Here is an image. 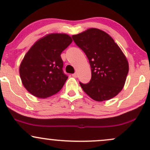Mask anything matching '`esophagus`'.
Here are the masks:
<instances>
[{
  "label": "esophagus",
  "instance_id": "1",
  "mask_svg": "<svg viewBox=\"0 0 150 150\" xmlns=\"http://www.w3.org/2000/svg\"><path fill=\"white\" fill-rule=\"evenodd\" d=\"M72 75H73V77H77V76H78V74H77V73H75Z\"/></svg>",
  "mask_w": 150,
  "mask_h": 150
}]
</instances>
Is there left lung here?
<instances>
[{"instance_id":"left-lung-1","label":"left lung","mask_w":150,"mask_h":150,"mask_svg":"<svg viewBox=\"0 0 150 150\" xmlns=\"http://www.w3.org/2000/svg\"><path fill=\"white\" fill-rule=\"evenodd\" d=\"M88 58L92 78L80 85L89 97L97 101L109 100L124 87L129 65L124 53L112 37L104 31L90 28L72 36Z\"/></svg>"}]
</instances>
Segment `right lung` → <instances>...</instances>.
<instances>
[{
	"instance_id": "obj_1",
	"label": "right lung",
	"mask_w": 150,
	"mask_h": 150,
	"mask_svg": "<svg viewBox=\"0 0 150 150\" xmlns=\"http://www.w3.org/2000/svg\"><path fill=\"white\" fill-rule=\"evenodd\" d=\"M73 40L66 34H49L34 44L20 65L25 89L34 97L44 99L62 89L68 76L63 73L61 54Z\"/></svg>"
}]
</instances>
